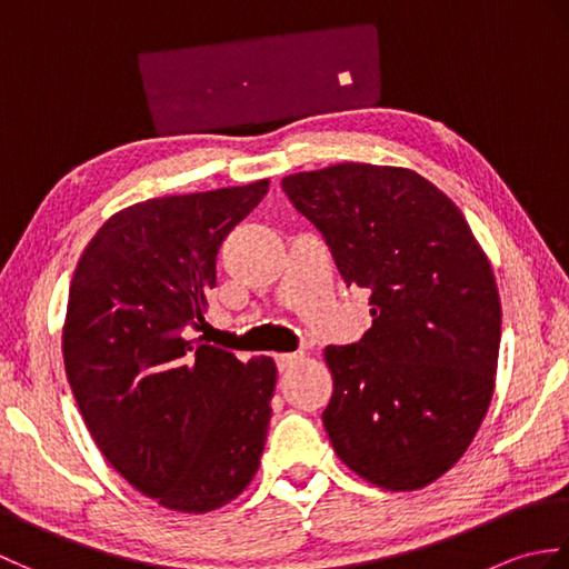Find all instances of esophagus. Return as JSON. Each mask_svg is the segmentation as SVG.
<instances>
[{
	"label": "esophagus",
	"instance_id": "34e87169",
	"mask_svg": "<svg viewBox=\"0 0 569 569\" xmlns=\"http://www.w3.org/2000/svg\"><path fill=\"white\" fill-rule=\"evenodd\" d=\"M303 361V355L300 352H293V355H276V365H278V371H291L296 365H300Z\"/></svg>",
	"mask_w": 569,
	"mask_h": 569
}]
</instances>
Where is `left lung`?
<instances>
[{"label":"left lung","instance_id":"left-lung-1","mask_svg":"<svg viewBox=\"0 0 569 569\" xmlns=\"http://www.w3.org/2000/svg\"><path fill=\"white\" fill-rule=\"evenodd\" d=\"M281 186L345 283L371 291L367 335L325 347L335 452L373 487H428L467 452L497 383L501 300L489 257L457 204L410 168L347 161Z\"/></svg>","mask_w":569,"mask_h":569}]
</instances>
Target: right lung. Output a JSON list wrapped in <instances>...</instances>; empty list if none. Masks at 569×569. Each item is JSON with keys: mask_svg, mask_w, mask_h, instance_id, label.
Wrapping results in <instances>:
<instances>
[{"mask_svg": "<svg viewBox=\"0 0 569 569\" xmlns=\"http://www.w3.org/2000/svg\"><path fill=\"white\" fill-rule=\"evenodd\" d=\"M269 192L249 186L143 200L84 247L63 322L68 383L94 445L143 497L180 513L234 501L259 469L276 365L190 337L224 237Z\"/></svg>", "mask_w": 569, "mask_h": 569, "instance_id": "add662e5", "label": "right lung"}]
</instances>
